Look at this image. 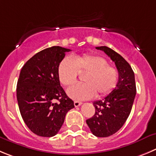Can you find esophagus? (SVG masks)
<instances>
[{
    "label": "esophagus",
    "instance_id": "esophagus-1",
    "mask_svg": "<svg viewBox=\"0 0 156 156\" xmlns=\"http://www.w3.org/2000/svg\"><path fill=\"white\" fill-rule=\"evenodd\" d=\"M81 104H82V103H81V101H74V105H75V107H78V106L81 105Z\"/></svg>",
    "mask_w": 156,
    "mask_h": 156
}]
</instances>
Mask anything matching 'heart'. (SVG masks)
Here are the masks:
<instances>
[{
	"label": "heart",
	"mask_w": 156,
	"mask_h": 156,
	"mask_svg": "<svg viewBox=\"0 0 156 156\" xmlns=\"http://www.w3.org/2000/svg\"><path fill=\"white\" fill-rule=\"evenodd\" d=\"M78 72L86 73L83 78L85 83L76 84L67 91L70 98L75 100L90 99L95 94L98 97L107 95L119 82L117 68L110 66L106 59L98 55L66 57L58 66V78L65 86H71L76 82Z\"/></svg>",
	"instance_id": "b5f03b06"
}]
</instances>
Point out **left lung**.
Returning a JSON list of instances; mask_svg holds the SVG:
<instances>
[{
  "label": "left lung",
  "instance_id": "1",
  "mask_svg": "<svg viewBox=\"0 0 156 156\" xmlns=\"http://www.w3.org/2000/svg\"><path fill=\"white\" fill-rule=\"evenodd\" d=\"M96 49L103 51L115 62L119 75L115 88L104 98L93 102L95 113L86 120L93 135L108 137L117 132L127 120L136 94V86L134 71L119 54L106 46Z\"/></svg>",
  "mask_w": 156,
  "mask_h": 156
}]
</instances>
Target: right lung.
Masks as SVG:
<instances>
[{
	"label": "right lung",
	"instance_id": "right-lung-1",
	"mask_svg": "<svg viewBox=\"0 0 156 156\" xmlns=\"http://www.w3.org/2000/svg\"><path fill=\"white\" fill-rule=\"evenodd\" d=\"M70 51L60 46L44 49L30 58L20 72L17 84L20 112L28 129L39 136L56 135L67 112L75 108L58 74L59 64Z\"/></svg>",
	"mask_w": 156,
	"mask_h": 156
}]
</instances>
